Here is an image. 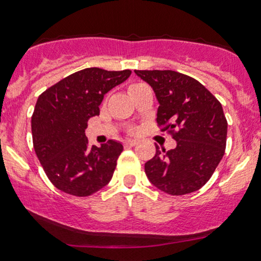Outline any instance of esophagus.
<instances>
[{
	"instance_id": "obj_1",
	"label": "esophagus",
	"mask_w": 261,
	"mask_h": 261,
	"mask_svg": "<svg viewBox=\"0 0 261 261\" xmlns=\"http://www.w3.org/2000/svg\"><path fill=\"white\" fill-rule=\"evenodd\" d=\"M137 142H139V141H137V140L130 139V140L125 141V145H126V146H135V145H137Z\"/></svg>"
}]
</instances>
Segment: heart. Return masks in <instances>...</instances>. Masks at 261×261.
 Listing matches in <instances>:
<instances>
[{"label": "heart", "mask_w": 261, "mask_h": 261, "mask_svg": "<svg viewBox=\"0 0 261 261\" xmlns=\"http://www.w3.org/2000/svg\"><path fill=\"white\" fill-rule=\"evenodd\" d=\"M136 86H139V85H134V86H131V88H130V89H131V91H133V89H134V88H135V87H136Z\"/></svg>", "instance_id": "heart-1"}]
</instances>
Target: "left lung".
Wrapping results in <instances>:
<instances>
[{
  "instance_id": "1",
  "label": "left lung",
  "mask_w": 261,
  "mask_h": 261,
  "mask_svg": "<svg viewBox=\"0 0 261 261\" xmlns=\"http://www.w3.org/2000/svg\"><path fill=\"white\" fill-rule=\"evenodd\" d=\"M153 88L160 107L157 124L176 141L169 151L155 145L145 172L155 188L185 195L203 187L226 149L227 120L221 103L199 81L170 70H135Z\"/></svg>"
}]
</instances>
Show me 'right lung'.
Returning a JSON list of instances; mask_svg holds the SVG:
<instances>
[{
	"instance_id": "1",
	"label": "right lung",
	"mask_w": 261,
	"mask_h": 261,
	"mask_svg": "<svg viewBox=\"0 0 261 261\" xmlns=\"http://www.w3.org/2000/svg\"><path fill=\"white\" fill-rule=\"evenodd\" d=\"M131 71L91 67L74 72L39 95L32 116L33 145L47 178L59 190L89 196L112 179L122 145L88 146L85 130L110 89Z\"/></svg>"
}]
</instances>
